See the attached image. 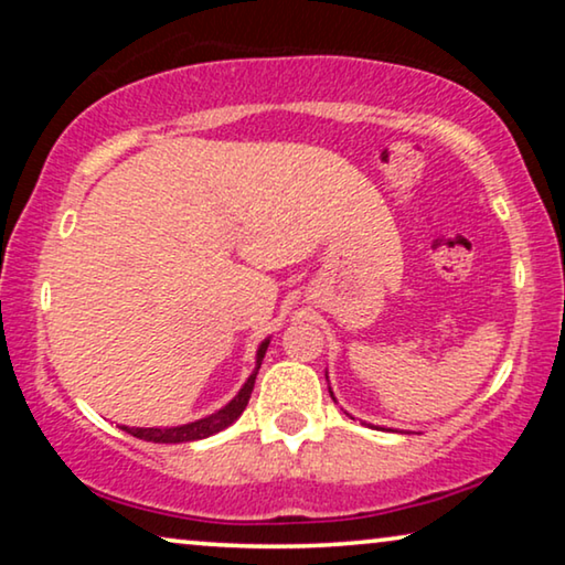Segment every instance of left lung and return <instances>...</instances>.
Returning a JSON list of instances; mask_svg holds the SVG:
<instances>
[{
  "label": "left lung",
  "instance_id": "obj_1",
  "mask_svg": "<svg viewBox=\"0 0 565 565\" xmlns=\"http://www.w3.org/2000/svg\"><path fill=\"white\" fill-rule=\"evenodd\" d=\"M329 393H331V391H329Z\"/></svg>",
  "mask_w": 565,
  "mask_h": 565
}]
</instances>
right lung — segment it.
<instances>
[{
	"mask_svg": "<svg viewBox=\"0 0 565 565\" xmlns=\"http://www.w3.org/2000/svg\"><path fill=\"white\" fill-rule=\"evenodd\" d=\"M269 347V339L259 344L257 350V367H254V373L246 377V383L242 385V391L236 393L234 398L228 401L226 406L218 408V412L205 416V419H198V422H190V424H180V427H122L128 431V435H134L138 439H146V443H161V445H177V443H195V439H205L215 435V431L226 429L234 424L242 412L249 404L252 398V391H254V381H257V373H259V365L262 360H265V352Z\"/></svg>",
	"mask_w": 565,
	"mask_h": 565,
	"instance_id": "add662e5",
	"label": "right lung"
}]
</instances>
